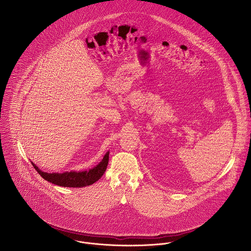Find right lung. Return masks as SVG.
<instances>
[{
	"label": "right lung",
	"mask_w": 251,
	"mask_h": 251,
	"mask_svg": "<svg viewBox=\"0 0 251 251\" xmlns=\"http://www.w3.org/2000/svg\"><path fill=\"white\" fill-rule=\"evenodd\" d=\"M109 161V151L106 152L103 159L94 168L89 171L82 172H65V173H46L42 172L35 163L32 162L34 168L37 173L49 182L54 184L65 186V187H83L95 183L97 180L100 179L107 168Z\"/></svg>",
	"instance_id": "1"
}]
</instances>
